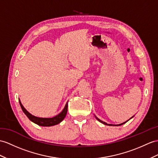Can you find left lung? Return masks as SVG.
I'll list each match as a JSON object with an SVG mask.
<instances>
[{"mask_svg":"<svg viewBox=\"0 0 158 158\" xmlns=\"http://www.w3.org/2000/svg\"><path fill=\"white\" fill-rule=\"evenodd\" d=\"M94 117H96V118H97V120L99 121V122H101V123H102V124H104V125H109V126H120V125H123V124H125V123H127V122L128 121H129L130 120V119L131 118H132L134 116H133L132 117H131L129 119V120H127V121H125V122H123V123H121V124H118V125H113V124H108V123H105V122H104V121H101V119H99L97 117H96V115H94Z\"/></svg>","mask_w":158,"mask_h":158,"instance_id":"obj_1","label":"left lung"}]
</instances>
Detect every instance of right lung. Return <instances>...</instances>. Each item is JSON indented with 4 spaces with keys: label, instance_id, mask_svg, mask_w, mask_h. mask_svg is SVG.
Returning a JSON list of instances; mask_svg holds the SVG:
<instances>
[{
    "label": "right lung",
    "instance_id": "right-lung-1",
    "mask_svg": "<svg viewBox=\"0 0 158 158\" xmlns=\"http://www.w3.org/2000/svg\"><path fill=\"white\" fill-rule=\"evenodd\" d=\"M19 104H20L21 109L23 111V113L26 114V116L29 118V119L31 121L33 122L34 123H35L40 126L50 127V126H53V125L59 124L60 123H61L64 120L67 114L68 102H66V105H65L64 109L61 110V112L60 113L58 114H57L56 116L52 118H41V117H37L34 116V115L29 113L28 111L24 108V106H23L19 98Z\"/></svg>",
    "mask_w": 158,
    "mask_h": 158
}]
</instances>
